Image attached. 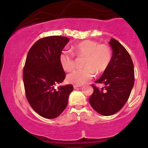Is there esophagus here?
<instances>
[{"instance_id":"1","label":"esophagus","mask_w":148,"mask_h":148,"mask_svg":"<svg viewBox=\"0 0 148 148\" xmlns=\"http://www.w3.org/2000/svg\"><path fill=\"white\" fill-rule=\"evenodd\" d=\"M81 87V86H77V85H74V88H80Z\"/></svg>"}]
</instances>
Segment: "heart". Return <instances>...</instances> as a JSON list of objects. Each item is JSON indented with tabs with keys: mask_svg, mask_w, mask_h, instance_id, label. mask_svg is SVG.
I'll use <instances>...</instances> for the list:
<instances>
[{
	"mask_svg": "<svg viewBox=\"0 0 148 148\" xmlns=\"http://www.w3.org/2000/svg\"><path fill=\"white\" fill-rule=\"evenodd\" d=\"M72 51L78 56H86L83 69L73 71L67 76L71 84L81 86L94 77L95 72L102 73L108 68L111 61V49L106 45H99L92 40H84L72 47ZM61 67L66 72H70L75 67L74 56L69 51H62L59 56Z\"/></svg>",
	"mask_w": 148,
	"mask_h": 148,
	"instance_id": "obj_1",
	"label": "heart"
}]
</instances>
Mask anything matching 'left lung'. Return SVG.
Returning a JSON list of instances; mask_svg holds the SVG:
<instances>
[{
  "label": "left lung",
  "instance_id": "obj_1",
  "mask_svg": "<svg viewBox=\"0 0 148 148\" xmlns=\"http://www.w3.org/2000/svg\"><path fill=\"white\" fill-rule=\"evenodd\" d=\"M109 45L113 51L111 61L95 81L104 84V88L99 89L92 85L94 91L89 99L93 109L106 116L115 114L123 108L134 84V64L129 53L115 39H111Z\"/></svg>",
  "mask_w": 148,
  "mask_h": 148
}]
</instances>
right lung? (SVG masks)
I'll use <instances>...</instances> for the list:
<instances>
[{
	"instance_id": "add662e5",
	"label": "right lung",
	"mask_w": 148,
	"mask_h": 148,
	"mask_svg": "<svg viewBox=\"0 0 148 148\" xmlns=\"http://www.w3.org/2000/svg\"><path fill=\"white\" fill-rule=\"evenodd\" d=\"M69 39L49 36L40 39L28 53L23 72L25 95L33 110L43 118H57L68 103L72 85L55 88L65 79L59 56Z\"/></svg>"
}]
</instances>
